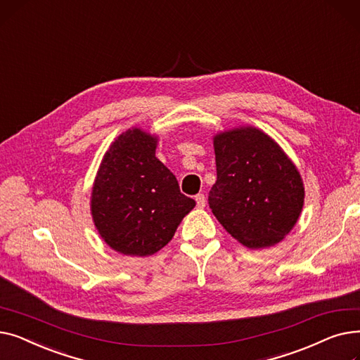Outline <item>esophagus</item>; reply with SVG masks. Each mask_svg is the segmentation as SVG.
Masks as SVG:
<instances>
[{
    "label": "esophagus",
    "mask_w": 360,
    "mask_h": 360,
    "mask_svg": "<svg viewBox=\"0 0 360 360\" xmlns=\"http://www.w3.org/2000/svg\"><path fill=\"white\" fill-rule=\"evenodd\" d=\"M195 202H197V207H198V209H204V207H205V202H207L205 195H204V194H197V195H195Z\"/></svg>",
    "instance_id": "1"
}]
</instances>
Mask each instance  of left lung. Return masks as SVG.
<instances>
[{"label": "left lung", "instance_id": "1", "mask_svg": "<svg viewBox=\"0 0 360 360\" xmlns=\"http://www.w3.org/2000/svg\"><path fill=\"white\" fill-rule=\"evenodd\" d=\"M213 144L217 170L209 194L213 214L247 248L273 247L293 229L304 207L299 170L255 127L219 132Z\"/></svg>", "mask_w": 360, "mask_h": 360}]
</instances>
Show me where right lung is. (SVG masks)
Segmentation results:
<instances>
[{
	"instance_id": "obj_1",
	"label": "right lung",
	"mask_w": 360,
	"mask_h": 360,
	"mask_svg": "<svg viewBox=\"0 0 360 360\" xmlns=\"http://www.w3.org/2000/svg\"><path fill=\"white\" fill-rule=\"evenodd\" d=\"M156 136L127 129L108 148L93 184L94 226L109 247L124 255L160 251L195 207L156 158Z\"/></svg>"
}]
</instances>
